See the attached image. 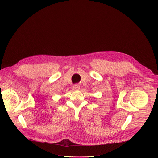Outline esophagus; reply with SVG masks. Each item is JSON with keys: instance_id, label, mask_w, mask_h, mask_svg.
<instances>
[{"instance_id": "1", "label": "esophagus", "mask_w": 158, "mask_h": 158, "mask_svg": "<svg viewBox=\"0 0 158 158\" xmlns=\"http://www.w3.org/2000/svg\"><path fill=\"white\" fill-rule=\"evenodd\" d=\"M73 89L75 90V91H77V90H79L80 89V86L78 84H74L73 87Z\"/></svg>"}]
</instances>
